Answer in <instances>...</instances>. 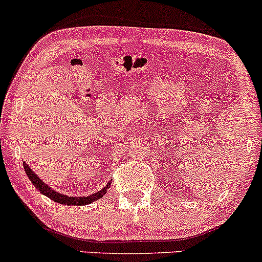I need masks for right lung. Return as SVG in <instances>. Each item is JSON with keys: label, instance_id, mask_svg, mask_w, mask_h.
I'll list each match as a JSON object with an SVG mask.
<instances>
[{"label": "right lung", "instance_id": "1", "mask_svg": "<svg viewBox=\"0 0 262 262\" xmlns=\"http://www.w3.org/2000/svg\"><path fill=\"white\" fill-rule=\"evenodd\" d=\"M24 168H25L26 174H27L28 179H30L31 182H32L33 185L36 186V188L38 189V190L41 191L43 195H46V196L50 198L51 200L56 201V203L64 204V205H74V206H77V205H87V204H91V203H93V201L100 199V198H102L103 195H104L105 192H107V190L109 189V186H111V182H109V184H108L107 186H104V188H103L100 191H97L96 194L88 195V196H78V198L67 196V195L59 194V192L52 190V189L47 185V184L43 183L42 180L39 179V178L33 173L32 169H31L30 166H28L26 163H24Z\"/></svg>", "mask_w": 262, "mask_h": 262}]
</instances>
